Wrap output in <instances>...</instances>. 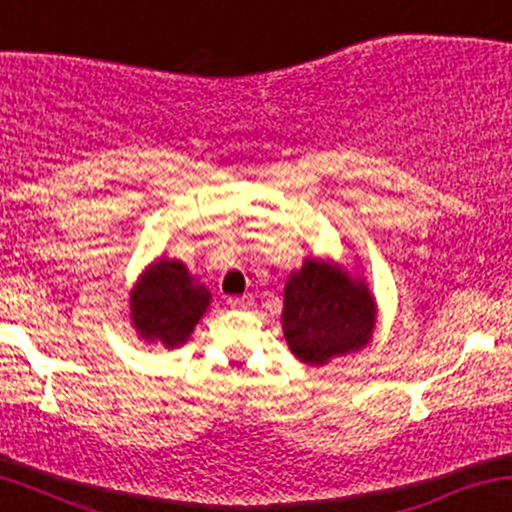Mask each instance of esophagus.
Returning a JSON list of instances; mask_svg holds the SVG:
<instances>
[{"label": "esophagus", "instance_id": "1", "mask_svg": "<svg viewBox=\"0 0 512 512\" xmlns=\"http://www.w3.org/2000/svg\"><path fill=\"white\" fill-rule=\"evenodd\" d=\"M227 304L232 309H244L249 307V295H241V297H227Z\"/></svg>", "mask_w": 512, "mask_h": 512}]
</instances>
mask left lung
Instances as JSON below:
<instances>
[{"mask_svg":"<svg viewBox=\"0 0 512 512\" xmlns=\"http://www.w3.org/2000/svg\"><path fill=\"white\" fill-rule=\"evenodd\" d=\"M280 324L290 353L321 367L367 348L377 329V300L360 273L307 256L285 280Z\"/></svg>","mask_w":512,"mask_h":512,"instance_id":"left-lung-1","label":"left lung"}]
</instances>
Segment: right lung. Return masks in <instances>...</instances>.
Listing matches in <instances>:
<instances>
[{
	"instance_id": "right-lung-1",
	"label": "right lung",
	"mask_w": 512,
	"mask_h": 512,
	"mask_svg": "<svg viewBox=\"0 0 512 512\" xmlns=\"http://www.w3.org/2000/svg\"><path fill=\"white\" fill-rule=\"evenodd\" d=\"M212 302L210 290L179 258L159 256L130 290V326L137 338L166 350L188 343Z\"/></svg>"
}]
</instances>
